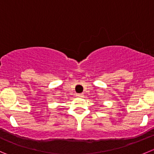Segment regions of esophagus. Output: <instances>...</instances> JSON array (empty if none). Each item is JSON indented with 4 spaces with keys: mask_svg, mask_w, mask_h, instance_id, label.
<instances>
[{
    "mask_svg": "<svg viewBox=\"0 0 154 154\" xmlns=\"http://www.w3.org/2000/svg\"><path fill=\"white\" fill-rule=\"evenodd\" d=\"M76 96L79 97H84V94H76Z\"/></svg>",
    "mask_w": 154,
    "mask_h": 154,
    "instance_id": "1",
    "label": "esophagus"
}]
</instances>
